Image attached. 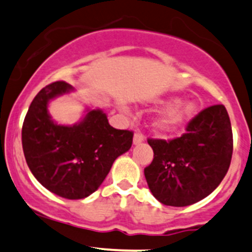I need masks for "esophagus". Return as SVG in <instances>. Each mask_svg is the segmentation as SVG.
Returning a JSON list of instances; mask_svg holds the SVG:
<instances>
[{
	"instance_id": "1",
	"label": "esophagus",
	"mask_w": 252,
	"mask_h": 252,
	"mask_svg": "<svg viewBox=\"0 0 252 252\" xmlns=\"http://www.w3.org/2000/svg\"><path fill=\"white\" fill-rule=\"evenodd\" d=\"M144 140H145V136H144V134L141 133V131H136V133L134 134V137H133L134 145L141 144V142L144 141Z\"/></svg>"
}]
</instances>
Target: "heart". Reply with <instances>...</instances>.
Listing matches in <instances>:
<instances>
[{"label":"heart","mask_w":252,"mask_h":252,"mask_svg":"<svg viewBox=\"0 0 252 252\" xmlns=\"http://www.w3.org/2000/svg\"><path fill=\"white\" fill-rule=\"evenodd\" d=\"M177 100H170L166 104H174ZM197 106L193 102H185L166 108L153 122V126L160 133H174L179 130L194 115Z\"/></svg>","instance_id":"b5f03b06"}]
</instances>
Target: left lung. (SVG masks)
Returning a JSON list of instances; mask_svg holds the SVG:
<instances>
[{
    "label": "left lung",
    "instance_id": "1",
    "mask_svg": "<svg viewBox=\"0 0 252 252\" xmlns=\"http://www.w3.org/2000/svg\"><path fill=\"white\" fill-rule=\"evenodd\" d=\"M147 142L153 160L145 168V177L156 199L165 205L187 206L208 197L231 164L233 134L223 105L200 111L180 137Z\"/></svg>",
    "mask_w": 252,
    "mask_h": 252
}]
</instances>
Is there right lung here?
<instances>
[{
    "label": "right lung",
    "mask_w": 252,
    "mask_h": 252,
    "mask_svg": "<svg viewBox=\"0 0 252 252\" xmlns=\"http://www.w3.org/2000/svg\"><path fill=\"white\" fill-rule=\"evenodd\" d=\"M72 91L63 81L53 82L36 95L21 129L26 163L37 181L67 199H82L100 187L116 158L133 144L131 130L115 129L101 110H92L75 126L50 119L48 101Z\"/></svg>",
    "instance_id": "right-lung-1"
}]
</instances>
